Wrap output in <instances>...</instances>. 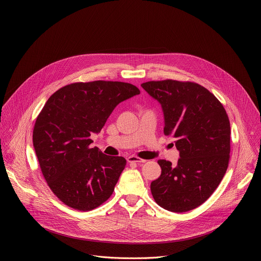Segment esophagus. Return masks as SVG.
Returning <instances> with one entry per match:
<instances>
[{"instance_id": "1", "label": "esophagus", "mask_w": 261, "mask_h": 261, "mask_svg": "<svg viewBox=\"0 0 261 261\" xmlns=\"http://www.w3.org/2000/svg\"><path fill=\"white\" fill-rule=\"evenodd\" d=\"M127 160H128L129 163H144V162H146V160L141 159V158L136 157V156H130V157H128Z\"/></svg>"}]
</instances>
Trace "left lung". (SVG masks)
Wrapping results in <instances>:
<instances>
[{
  "instance_id": "8db88e82",
  "label": "left lung",
  "mask_w": 261,
  "mask_h": 261,
  "mask_svg": "<svg viewBox=\"0 0 261 261\" xmlns=\"http://www.w3.org/2000/svg\"><path fill=\"white\" fill-rule=\"evenodd\" d=\"M141 87L157 99L164 113V134L175 138L177 165L158 160L161 175L151 182L163 208L191 211L214 193L224 176L230 154V123L222 103L192 82L152 81Z\"/></svg>"
}]
</instances>
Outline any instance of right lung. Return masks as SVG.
<instances>
[{"label": "right lung", "mask_w": 261, "mask_h": 261, "mask_svg": "<svg viewBox=\"0 0 261 261\" xmlns=\"http://www.w3.org/2000/svg\"><path fill=\"white\" fill-rule=\"evenodd\" d=\"M138 94L128 83L95 81L67 85L48 98L36 119L33 144L48 187L63 203L88 212L113 194L126 159L91 147L90 136L120 102Z\"/></svg>", "instance_id": "right-lung-1"}]
</instances>
